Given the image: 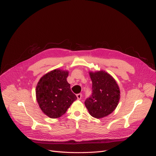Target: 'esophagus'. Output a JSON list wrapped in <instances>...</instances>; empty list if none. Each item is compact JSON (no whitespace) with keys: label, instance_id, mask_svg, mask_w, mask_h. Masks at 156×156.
Wrapping results in <instances>:
<instances>
[{"label":"esophagus","instance_id":"34e87169","mask_svg":"<svg viewBox=\"0 0 156 156\" xmlns=\"http://www.w3.org/2000/svg\"><path fill=\"white\" fill-rule=\"evenodd\" d=\"M82 94L81 93H78V94H77L76 95V97H77V99H78V100H80L81 99H82Z\"/></svg>","mask_w":156,"mask_h":156}]
</instances>
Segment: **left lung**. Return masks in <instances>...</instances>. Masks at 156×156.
<instances>
[{"label": "left lung", "mask_w": 156, "mask_h": 156, "mask_svg": "<svg viewBox=\"0 0 156 156\" xmlns=\"http://www.w3.org/2000/svg\"><path fill=\"white\" fill-rule=\"evenodd\" d=\"M92 81V95L85 101L89 113L95 118H103L117 107L120 91L116 81L104 70L89 72Z\"/></svg>", "instance_id": "1"}]
</instances>
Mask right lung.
I'll return each mask as SVG.
<instances>
[{
	"label": "right lung",
	"instance_id": "add662e5",
	"mask_svg": "<svg viewBox=\"0 0 156 156\" xmlns=\"http://www.w3.org/2000/svg\"><path fill=\"white\" fill-rule=\"evenodd\" d=\"M69 71L55 69L44 74L36 87V98L44 114L50 118L62 116L77 97L66 81Z\"/></svg>",
	"mask_w": 156,
	"mask_h": 156
}]
</instances>
